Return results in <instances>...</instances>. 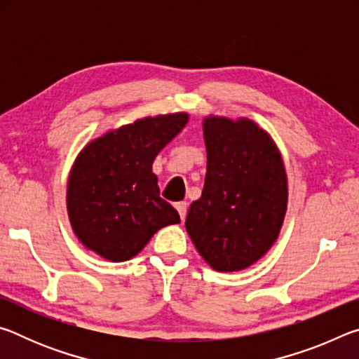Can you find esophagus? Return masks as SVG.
Masks as SVG:
<instances>
[{"label":"esophagus","instance_id":"34e87169","mask_svg":"<svg viewBox=\"0 0 359 359\" xmlns=\"http://www.w3.org/2000/svg\"><path fill=\"white\" fill-rule=\"evenodd\" d=\"M175 209H177V212H179V215H180L182 220H185V217H187V210H188V204H187L185 201L177 203V204H175Z\"/></svg>","mask_w":359,"mask_h":359}]
</instances>
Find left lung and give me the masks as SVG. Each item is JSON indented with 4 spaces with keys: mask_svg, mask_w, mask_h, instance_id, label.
<instances>
[{
    "mask_svg": "<svg viewBox=\"0 0 359 359\" xmlns=\"http://www.w3.org/2000/svg\"><path fill=\"white\" fill-rule=\"evenodd\" d=\"M208 172L185 226L220 272L253 264L274 244L287 210V174L274 142L253 121L204 120Z\"/></svg>",
    "mask_w": 359,
    "mask_h": 359,
    "instance_id": "8db88e82",
    "label": "left lung"
}]
</instances>
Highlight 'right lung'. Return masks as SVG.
<instances>
[{"label": "right lung", "instance_id": "obj_1", "mask_svg": "<svg viewBox=\"0 0 359 359\" xmlns=\"http://www.w3.org/2000/svg\"><path fill=\"white\" fill-rule=\"evenodd\" d=\"M187 120V114L137 120L81 151L68 182V214L85 247L109 261H126L158 229L180 222L160 196L151 163Z\"/></svg>", "mask_w": 359, "mask_h": 359}]
</instances>
